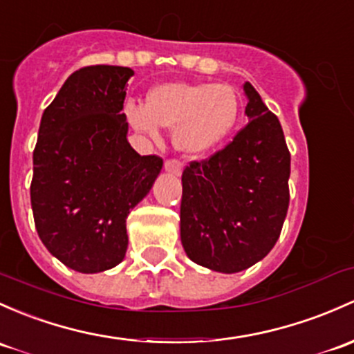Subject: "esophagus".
Instances as JSON below:
<instances>
[{
  "label": "esophagus",
  "mask_w": 354,
  "mask_h": 354,
  "mask_svg": "<svg viewBox=\"0 0 354 354\" xmlns=\"http://www.w3.org/2000/svg\"><path fill=\"white\" fill-rule=\"evenodd\" d=\"M165 169L167 171V173H173L176 174V176H180L181 171H183V165H181L180 161H166L165 162Z\"/></svg>",
  "instance_id": "esophagus-1"
}]
</instances>
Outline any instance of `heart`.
I'll return each instance as SVG.
<instances>
[{"mask_svg": "<svg viewBox=\"0 0 354 354\" xmlns=\"http://www.w3.org/2000/svg\"><path fill=\"white\" fill-rule=\"evenodd\" d=\"M125 118L136 132L158 140L173 129L181 154L196 158L221 146L239 118V100L227 84L165 83L147 93L146 106L127 103Z\"/></svg>", "mask_w": 354, "mask_h": 354, "instance_id": "heart-1", "label": "heart"}]
</instances>
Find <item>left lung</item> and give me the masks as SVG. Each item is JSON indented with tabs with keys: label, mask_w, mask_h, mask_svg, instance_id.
I'll use <instances>...</instances> for the list:
<instances>
[{
	"label": "left lung",
	"mask_w": 354,
	"mask_h": 354,
	"mask_svg": "<svg viewBox=\"0 0 354 354\" xmlns=\"http://www.w3.org/2000/svg\"><path fill=\"white\" fill-rule=\"evenodd\" d=\"M249 122L205 161L185 167L180 234L193 263L237 273L261 261L280 237L290 193V152L280 120L244 83Z\"/></svg>",
	"instance_id": "8db88e82"
}]
</instances>
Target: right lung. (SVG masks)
Wrapping results in <instances>:
<instances>
[{
  "mask_svg": "<svg viewBox=\"0 0 354 354\" xmlns=\"http://www.w3.org/2000/svg\"><path fill=\"white\" fill-rule=\"evenodd\" d=\"M133 71L88 66L44 110L30 187L40 241L62 265L100 273L124 261L127 217L161 173L162 159L127 140L124 110Z\"/></svg>",
  "mask_w": 354,
  "mask_h": 354,
  "instance_id": "obj_1",
  "label": "right lung"
}]
</instances>
